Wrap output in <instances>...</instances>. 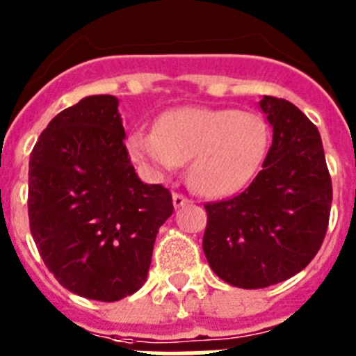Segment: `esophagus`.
<instances>
[{
    "label": "esophagus",
    "mask_w": 356,
    "mask_h": 356,
    "mask_svg": "<svg viewBox=\"0 0 356 356\" xmlns=\"http://www.w3.org/2000/svg\"><path fill=\"white\" fill-rule=\"evenodd\" d=\"M188 203H191V200H188V197H185L184 194H178V193L172 194V205H175L176 209H180V207H184V205H188Z\"/></svg>",
    "instance_id": "34e87169"
}]
</instances>
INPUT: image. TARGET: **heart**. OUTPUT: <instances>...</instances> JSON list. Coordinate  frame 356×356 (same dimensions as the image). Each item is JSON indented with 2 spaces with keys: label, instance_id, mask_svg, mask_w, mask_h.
Returning <instances> with one entry per match:
<instances>
[{
  "label": "heart",
  "instance_id": "b5f03b06",
  "mask_svg": "<svg viewBox=\"0 0 356 356\" xmlns=\"http://www.w3.org/2000/svg\"><path fill=\"white\" fill-rule=\"evenodd\" d=\"M267 146L269 130L259 114L209 106L169 110L156 130H135L128 139L131 156L159 175L175 172L191 160L188 181L207 197L246 187Z\"/></svg>",
  "mask_w": 356,
  "mask_h": 356
}]
</instances>
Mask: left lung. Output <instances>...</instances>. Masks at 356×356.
Wrapping results in <instances>:
<instances>
[{"label":"left lung","instance_id":"8db88e82","mask_svg":"<svg viewBox=\"0 0 356 356\" xmlns=\"http://www.w3.org/2000/svg\"><path fill=\"white\" fill-rule=\"evenodd\" d=\"M273 144L250 187L207 203L203 251L226 284L264 289L312 262L325 241L332 178L317 127L287 99L264 96Z\"/></svg>","mask_w":356,"mask_h":356}]
</instances>
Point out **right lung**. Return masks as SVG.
I'll return each mask as SVG.
<instances>
[{
	"label": "right lung",
	"instance_id": "1",
	"mask_svg": "<svg viewBox=\"0 0 356 356\" xmlns=\"http://www.w3.org/2000/svg\"><path fill=\"white\" fill-rule=\"evenodd\" d=\"M118 97H83L62 110L30 155L31 237L58 284L96 301L144 285L159 228L172 213L160 184L139 180L124 146Z\"/></svg>",
	"mask_w": 356,
	"mask_h": 356
}]
</instances>
